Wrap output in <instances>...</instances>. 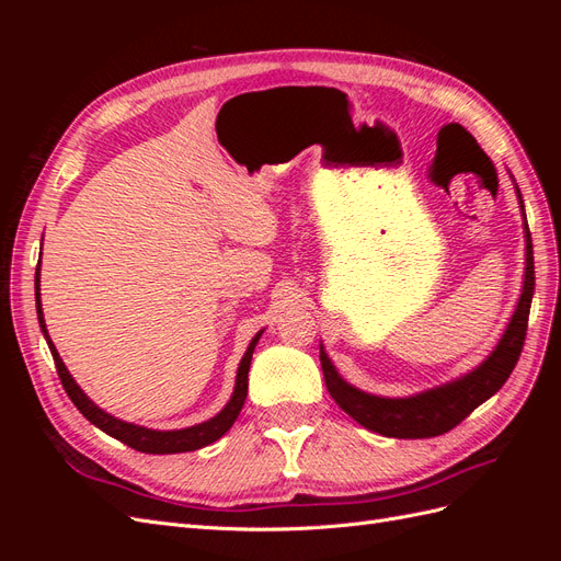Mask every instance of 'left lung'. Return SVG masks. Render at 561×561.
Returning <instances> with one entry per match:
<instances>
[{
	"label": "left lung",
	"mask_w": 561,
	"mask_h": 561,
	"mask_svg": "<svg viewBox=\"0 0 561 561\" xmlns=\"http://www.w3.org/2000/svg\"><path fill=\"white\" fill-rule=\"evenodd\" d=\"M517 196L522 203L519 190H517ZM524 229H526L524 290L511 325H507L496 351L491 353L478 369L470 371V375H466L463 379L447 383L443 388H433L428 393H421L414 398H377L348 386L342 377L336 375V369L332 367L325 351L320 348L322 377H325V386L330 390L332 400L342 407L348 416H353L360 426L369 431L386 437L421 439V437L443 435L456 428L458 423L474 410V407H480L484 400L494 396L496 390L507 381V377H511V371L515 369L524 348L526 325H529L536 278H534L531 233L526 225Z\"/></svg>",
	"instance_id": "1"
}]
</instances>
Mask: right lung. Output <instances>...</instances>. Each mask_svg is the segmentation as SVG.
Instances as JSON below:
<instances>
[{
	"label": "right lung",
	"mask_w": 561,
	"mask_h": 561,
	"mask_svg": "<svg viewBox=\"0 0 561 561\" xmlns=\"http://www.w3.org/2000/svg\"><path fill=\"white\" fill-rule=\"evenodd\" d=\"M35 297H37L39 328L46 336L50 355H54V363H56V369H58V377H60L65 393L70 396V400L75 402L77 410L83 416H87L93 423V426H98L103 433L116 437L118 443H124V445L138 449V451H145V454L194 451V449L206 447V445L215 443V439L222 437L233 426V421L239 419L243 404H245V398H248V369H250V360H252V351H254V346H257L262 332L252 339L245 355H243V360L239 365V375H236L233 396H231L229 404L225 407L222 412H219L217 416H213L206 423H198V426L184 428V431H149V428H142V426H133V423H126L122 419H114L107 412L100 410V407H95L87 396H83V390L70 377V371H67V367L62 365L60 355H58L54 342H50V336L46 332V322H44V313H42V299H39V264H37V274H35Z\"/></svg>",
	"instance_id": "add662e5"
}]
</instances>
